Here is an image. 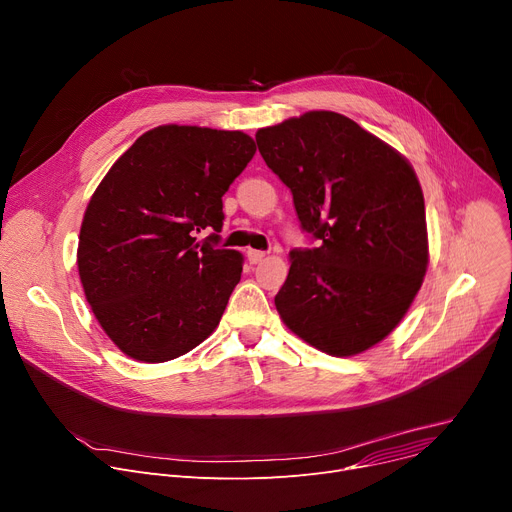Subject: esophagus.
Here are the masks:
<instances>
[{
    "instance_id": "obj_1",
    "label": "esophagus",
    "mask_w": 512,
    "mask_h": 512,
    "mask_svg": "<svg viewBox=\"0 0 512 512\" xmlns=\"http://www.w3.org/2000/svg\"><path fill=\"white\" fill-rule=\"evenodd\" d=\"M264 258H266V254H264V252L248 250V260H250V264H260Z\"/></svg>"
}]
</instances>
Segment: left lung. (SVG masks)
<instances>
[{
    "label": "left lung",
    "mask_w": 512,
    "mask_h": 512,
    "mask_svg": "<svg viewBox=\"0 0 512 512\" xmlns=\"http://www.w3.org/2000/svg\"><path fill=\"white\" fill-rule=\"evenodd\" d=\"M266 166L293 192L320 248L293 250L274 297L283 324L332 357H355L408 313L428 268L424 196L406 157L344 114L309 110L258 129Z\"/></svg>",
    "instance_id": "obj_1"
}]
</instances>
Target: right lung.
Instances as JSON below:
<instances>
[{
  "instance_id": "add662e5",
  "label": "right lung",
  "mask_w": 512,
  "mask_h": 512,
  "mask_svg": "<svg viewBox=\"0 0 512 512\" xmlns=\"http://www.w3.org/2000/svg\"><path fill=\"white\" fill-rule=\"evenodd\" d=\"M254 153L242 131L162 125L143 133L90 196L77 270L98 324L127 357L178 359L219 326L244 256L201 244L196 233L221 231V196Z\"/></svg>"
}]
</instances>
